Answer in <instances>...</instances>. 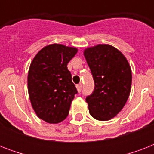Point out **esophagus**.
Segmentation results:
<instances>
[{
  "instance_id": "esophagus-1",
  "label": "esophagus",
  "mask_w": 154,
  "mask_h": 154,
  "mask_svg": "<svg viewBox=\"0 0 154 154\" xmlns=\"http://www.w3.org/2000/svg\"><path fill=\"white\" fill-rule=\"evenodd\" d=\"M76 87H77V91L79 92V93L82 91V83H80V84L77 85H76Z\"/></svg>"
}]
</instances>
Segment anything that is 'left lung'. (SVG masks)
<instances>
[{
    "label": "left lung",
    "instance_id": "1",
    "mask_svg": "<svg viewBox=\"0 0 154 154\" xmlns=\"http://www.w3.org/2000/svg\"><path fill=\"white\" fill-rule=\"evenodd\" d=\"M93 78L94 89L86 97L89 113L99 121L114 117L129 98L132 72L129 62L117 49L98 45L84 51Z\"/></svg>",
    "mask_w": 154,
    "mask_h": 154
}]
</instances>
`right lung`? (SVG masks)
Listing matches in <instances>:
<instances>
[{
  "mask_svg": "<svg viewBox=\"0 0 154 154\" xmlns=\"http://www.w3.org/2000/svg\"><path fill=\"white\" fill-rule=\"evenodd\" d=\"M77 49L60 44L47 45L33 58L28 74V90L39 118L52 124L67 117L77 94L67 68Z\"/></svg>",
  "mask_w": 154,
  "mask_h": 154,
  "instance_id": "1",
  "label": "right lung"
}]
</instances>
